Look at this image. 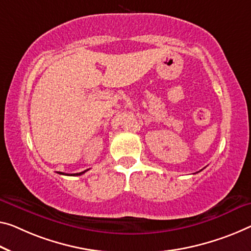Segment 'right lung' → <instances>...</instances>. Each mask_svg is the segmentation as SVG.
<instances>
[{"mask_svg":"<svg viewBox=\"0 0 251 251\" xmlns=\"http://www.w3.org/2000/svg\"><path fill=\"white\" fill-rule=\"evenodd\" d=\"M87 171H88V169H86V171H84V172H80V173H76V174H65V173L59 172V174L60 175H67V176H79V175H83L84 173H86Z\"/></svg>","mask_w":251,"mask_h":251,"instance_id":"obj_1","label":"right lung"}]
</instances>
